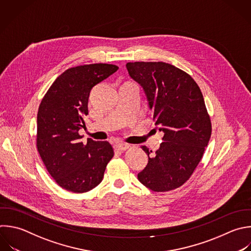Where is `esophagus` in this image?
<instances>
[{"mask_svg":"<svg viewBox=\"0 0 251 251\" xmlns=\"http://www.w3.org/2000/svg\"><path fill=\"white\" fill-rule=\"evenodd\" d=\"M128 144H126V143H123V142H116V144H115V148L117 149V150H120V151H125V150H126L127 148H128Z\"/></svg>","mask_w":251,"mask_h":251,"instance_id":"34e87169","label":"esophagus"}]
</instances>
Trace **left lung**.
<instances>
[{
    "mask_svg": "<svg viewBox=\"0 0 251 251\" xmlns=\"http://www.w3.org/2000/svg\"><path fill=\"white\" fill-rule=\"evenodd\" d=\"M129 76L144 90L163 142L137 175L149 189L164 192L181 186L199 164L211 136V121L201 90L185 72L163 62L126 65Z\"/></svg>",
    "mask_w": 251,
    "mask_h": 251,
    "instance_id": "obj_1",
    "label": "left lung"
}]
</instances>
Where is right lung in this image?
Wrapping results in <instances>:
<instances>
[{
    "label": "right lung",
    "mask_w": 251,
    "mask_h": 251,
    "mask_svg": "<svg viewBox=\"0 0 251 251\" xmlns=\"http://www.w3.org/2000/svg\"><path fill=\"white\" fill-rule=\"evenodd\" d=\"M109 64L72 68L53 82L37 114V149L51 176L63 188L82 193L96 187L114 156L108 141L79 139L91 89L116 73Z\"/></svg>",
    "instance_id": "right-lung-1"
}]
</instances>
